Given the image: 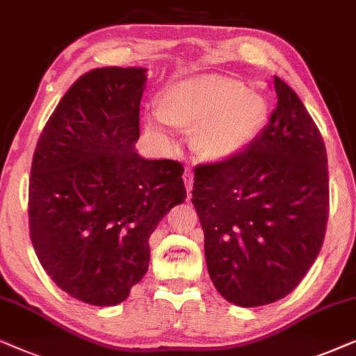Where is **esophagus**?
I'll return each instance as SVG.
<instances>
[{"mask_svg": "<svg viewBox=\"0 0 356 356\" xmlns=\"http://www.w3.org/2000/svg\"><path fill=\"white\" fill-rule=\"evenodd\" d=\"M184 182H186L187 192L191 193V191H192V184H193V172H192L191 169H186V172H184Z\"/></svg>", "mask_w": 356, "mask_h": 356, "instance_id": "1", "label": "esophagus"}]
</instances>
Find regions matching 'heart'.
<instances>
[{
    "mask_svg": "<svg viewBox=\"0 0 356 356\" xmlns=\"http://www.w3.org/2000/svg\"><path fill=\"white\" fill-rule=\"evenodd\" d=\"M156 111L165 125L192 131V148L207 161L239 154L257 138L267 120L264 96L222 74H198L169 84L159 92ZM146 127L159 134L153 120Z\"/></svg>",
    "mask_w": 356,
    "mask_h": 356,
    "instance_id": "heart-1",
    "label": "heart"
}]
</instances>
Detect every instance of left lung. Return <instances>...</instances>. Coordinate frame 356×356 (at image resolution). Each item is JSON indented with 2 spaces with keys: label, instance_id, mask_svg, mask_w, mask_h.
Masks as SVG:
<instances>
[{
  "label": "left lung",
  "instance_id": "8db88e82",
  "mask_svg": "<svg viewBox=\"0 0 356 356\" xmlns=\"http://www.w3.org/2000/svg\"><path fill=\"white\" fill-rule=\"evenodd\" d=\"M277 108L243 153L193 170L192 203L218 293L243 307L275 302L316 262L329 218L325 145L298 94L275 76Z\"/></svg>",
  "mask_w": 356,
  "mask_h": 356
}]
</instances>
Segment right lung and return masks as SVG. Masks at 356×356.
Listing matches in <instances>:
<instances>
[{"instance_id": "1", "label": "right lung", "mask_w": 356, "mask_h": 356, "mask_svg": "<svg viewBox=\"0 0 356 356\" xmlns=\"http://www.w3.org/2000/svg\"><path fill=\"white\" fill-rule=\"evenodd\" d=\"M145 68L91 70L74 81L37 141L29 231L55 285L94 306L125 301L149 267V236L187 198L184 168L145 159Z\"/></svg>"}]
</instances>
